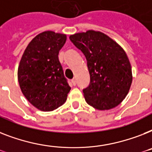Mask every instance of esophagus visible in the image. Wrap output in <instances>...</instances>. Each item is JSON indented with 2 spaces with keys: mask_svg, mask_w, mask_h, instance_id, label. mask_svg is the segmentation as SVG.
<instances>
[{
  "mask_svg": "<svg viewBox=\"0 0 152 152\" xmlns=\"http://www.w3.org/2000/svg\"><path fill=\"white\" fill-rule=\"evenodd\" d=\"M72 83L74 85V86H75V85L76 84V79H75V78L72 79Z\"/></svg>",
  "mask_w": 152,
  "mask_h": 152,
  "instance_id": "34e87169",
  "label": "esophagus"
}]
</instances>
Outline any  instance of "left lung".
Listing matches in <instances>:
<instances>
[{"instance_id": "8db88e82", "label": "left lung", "mask_w": 152, "mask_h": 152, "mask_svg": "<svg viewBox=\"0 0 152 152\" xmlns=\"http://www.w3.org/2000/svg\"><path fill=\"white\" fill-rule=\"evenodd\" d=\"M69 39L87 61L91 81L83 90L87 104L98 110H108L119 105L127 95L133 80L125 50L99 31L75 33Z\"/></svg>"}]
</instances>
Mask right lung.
I'll return each mask as SVG.
<instances>
[{"mask_svg": "<svg viewBox=\"0 0 152 152\" xmlns=\"http://www.w3.org/2000/svg\"><path fill=\"white\" fill-rule=\"evenodd\" d=\"M65 41V34L43 32L29 42L20 60L21 91L39 110L50 112L62 105L71 90L58 59Z\"/></svg>", "mask_w": 152, "mask_h": 152, "instance_id": "right-lung-1", "label": "right lung"}]
</instances>
